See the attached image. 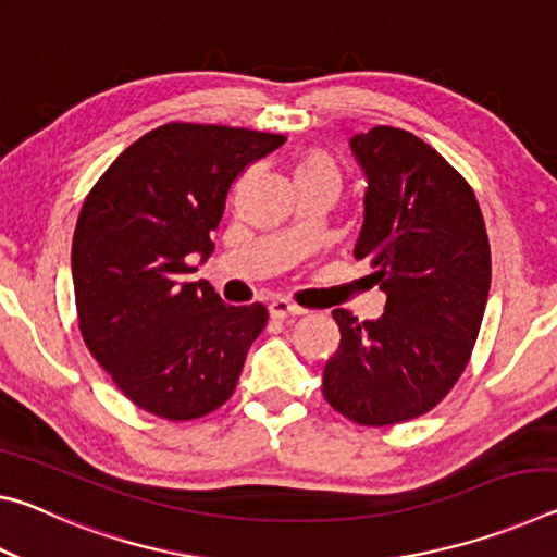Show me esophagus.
Segmentation results:
<instances>
[{"instance_id": "obj_1", "label": "esophagus", "mask_w": 557, "mask_h": 557, "mask_svg": "<svg viewBox=\"0 0 557 557\" xmlns=\"http://www.w3.org/2000/svg\"><path fill=\"white\" fill-rule=\"evenodd\" d=\"M301 314H305V309L292 305V301H287V299H275L270 305V317L280 319V322H287V319H297Z\"/></svg>"}]
</instances>
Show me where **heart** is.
I'll use <instances>...</instances> for the list:
<instances>
[{
    "mask_svg": "<svg viewBox=\"0 0 557 557\" xmlns=\"http://www.w3.org/2000/svg\"><path fill=\"white\" fill-rule=\"evenodd\" d=\"M297 174H326L336 178V169L332 164V159L324 157L322 152H312L301 159V164L297 166Z\"/></svg>",
    "mask_w": 557,
    "mask_h": 557,
    "instance_id": "obj_1",
    "label": "heart"
}]
</instances>
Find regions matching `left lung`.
<instances>
[{
  "mask_svg": "<svg viewBox=\"0 0 557 557\" xmlns=\"http://www.w3.org/2000/svg\"><path fill=\"white\" fill-rule=\"evenodd\" d=\"M351 152L369 184L354 258L388 299L375 322L334 309L342 342L322 391L344 418L385 428L430 412L467 369L492 250L465 176L412 132L379 125L351 137Z\"/></svg>",
  "mask_w": 557,
  "mask_h": 557,
  "instance_id": "8db88e82",
  "label": "left lung"
}]
</instances>
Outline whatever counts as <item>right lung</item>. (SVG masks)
I'll list each match as a JSON object with an SVG mask.
<instances>
[{
	"mask_svg": "<svg viewBox=\"0 0 557 557\" xmlns=\"http://www.w3.org/2000/svg\"><path fill=\"white\" fill-rule=\"evenodd\" d=\"M287 137L169 122L129 145L98 178L73 233L78 326L117 388L164 420H196L231 398L268 309L223 305L186 282V258L213 252L243 169Z\"/></svg>",
	"mask_w": 557,
	"mask_h": 557,
	"instance_id": "add662e5",
	"label": "right lung"
}]
</instances>
